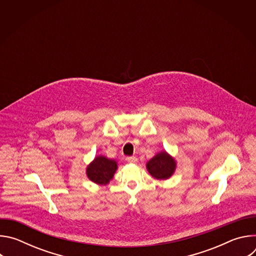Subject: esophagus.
<instances>
[{"mask_svg": "<svg viewBox=\"0 0 256 256\" xmlns=\"http://www.w3.org/2000/svg\"><path fill=\"white\" fill-rule=\"evenodd\" d=\"M126 160H128V162H130V163H134V164L138 162V158H136V157H134V156L128 157V158H126Z\"/></svg>", "mask_w": 256, "mask_h": 256, "instance_id": "1", "label": "esophagus"}]
</instances>
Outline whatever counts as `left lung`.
Segmentation results:
<instances>
[{"label":"left lung","mask_w":256,"mask_h":256,"mask_svg":"<svg viewBox=\"0 0 256 256\" xmlns=\"http://www.w3.org/2000/svg\"><path fill=\"white\" fill-rule=\"evenodd\" d=\"M146 168L154 178L166 180L175 172L176 161L166 151H161L147 162Z\"/></svg>","instance_id":"left-lung-1"}]
</instances>
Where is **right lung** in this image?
Returning a JSON list of instances; mask_svg holds the SVG:
<instances>
[{
    "label": "right lung",
    "instance_id": "obj_1",
    "mask_svg": "<svg viewBox=\"0 0 256 256\" xmlns=\"http://www.w3.org/2000/svg\"><path fill=\"white\" fill-rule=\"evenodd\" d=\"M118 170V162L114 159H108L105 156H97L87 166V177L99 186L109 184Z\"/></svg>",
    "mask_w": 256,
    "mask_h": 256
}]
</instances>
